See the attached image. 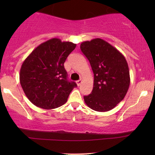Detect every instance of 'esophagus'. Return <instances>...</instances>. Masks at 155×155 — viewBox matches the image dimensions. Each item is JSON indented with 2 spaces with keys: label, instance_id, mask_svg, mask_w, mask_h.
<instances>
[{
  "label": "esophagus",
  "instance_id": "obj_1",
  "mask_svg": "<svg viewBox=\"0 0 155 155\" xmlns=\"http://www.w3.org/2000/svg\"><path fill=\"white\" fill-rule=\"evenodd\" d=\"M81 83H82V81H81V79H80V80H78V81H76V84H77L78 86H80V85H81Z\"/></svg>",
  "mask_w": 155,
  "mask_h": 155
}]
</instances>
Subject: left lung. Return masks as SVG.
I'll return each mask as SVG.
<instances>
[{
	"label": "left lung",
	"instance_id": "obj_1",
	"mask_svg": "<svg viewBox=\"0 0 155 155\" xmlns=\"http://www.w3.org/2000/svg\"><path fill=\"white\" fill-rule=\"evenodd\" d=\"M80 49L94 74L91 94L84 96L88 107L96 111L113 109L124 99L130 78L127 60L115 47L101 38L84 41Z\"/></svg>",
	"mask_w": 155,
	"mask_h": 155
}]
</instances>
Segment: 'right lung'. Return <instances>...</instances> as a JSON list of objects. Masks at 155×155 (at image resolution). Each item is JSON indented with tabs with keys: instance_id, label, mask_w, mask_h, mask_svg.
<instances>
[{
	"instance_id": "add662e5",
	"label": "right lung",
	"mask_w": 155,
	"mask_h": 155,
	"mask_svg": "<svg viewBox=\"0 0 155 155\" xmlns=\"http://www.w3.org/2000/svg\"><path fill=\"white\" fill-rule=\"evenodd\" d=\"M76 44L51 38L38 46L23 62L19 73L21 86L37 107L52 109L66 103L77 85L68 80L64 63Z\"/></svg>"
}]
</instances>
